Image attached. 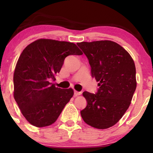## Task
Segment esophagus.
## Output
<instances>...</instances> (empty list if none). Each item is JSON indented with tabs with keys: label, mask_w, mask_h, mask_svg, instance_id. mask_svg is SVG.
I'll use <instances>...</instances> for the list:
<instances>
[{
	"label": "esophagus",
	"mask_w": 153,
	"mask_h": 153,
	"mask_svg": "<svg viewBox=\"0 0 153 153\" xmlns=\"http://www.w3.org/2000/svg\"><path fill=\"white\" fill-rule=\"evenodd\" d=\"M80 94H81V92H79V91H74V96H79V95H80Z\"/></svg>",
	"instance_id": "34e87169"
}]
</instances>
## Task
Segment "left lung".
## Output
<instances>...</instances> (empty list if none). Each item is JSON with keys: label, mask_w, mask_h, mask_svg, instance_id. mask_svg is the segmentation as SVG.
I'll return each mask as SVG.
<instances>
[{"label": "left lung", "mask_w": 153, "mask_h": 153, "mask_svg": "<svg viewBox=\"0 0 153 153\" xmlns=\"http://www.w3.org/2000/svg\"><path fill=\"white\" fill-rule=\"evenodd\" d=\"M77 45L88 59L91 76L99 86L96 94L83 92L87 106L80 114L91 127L109 128L119 122L131 103L137 87L134 62L114 42H82Z\"/></svg>", "instance_id": "obj_1"}]
</instances>
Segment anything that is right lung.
<instances>
[{"label":"right lung","instance_id":"1","mask_svg":"<svg viewBox=\"0 0 153 153\" xmlns=\"http://www.w3.org/2000/svg\"><path fill=\"white\" fill-rule=\"evenodd\" d=\"M81 55L75 44L40 39L23 50L13 74L14 99L22 114L37 127L57 120L73 97L72 88L55 87L50 80L60 71L68 55Z\"/></svg>","mask_w":153,"mask_h":153}]
</instances>
